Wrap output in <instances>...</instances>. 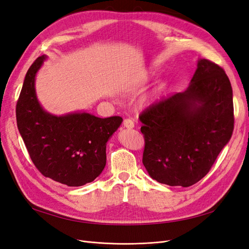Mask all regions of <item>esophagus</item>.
I'll list each match as a JSON object with an SVG mask.
<instances>
[{"label": "esophagus", "mask_w": 249, "mask_h": 249, "mask_svg": "<svg viewBox=\"0 0 249 249\" xmlns=\"http://www.w3.org/2000/svg\"><path fill=\"white\" fill-rule=\"evenodd\" d=\"M124 126L126 127V129H133L135 124H134V122L132 119H124Z\"/></svg>", "instance_id": "1"}]
</instances>
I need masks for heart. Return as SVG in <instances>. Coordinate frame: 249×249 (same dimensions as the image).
Listing matches in <instances>:
<instances>
[{"instance_id":"b5f03b06","label":"heart","mask_w":249,"mask_h":249,"mask_svg":"<svg viewBox=\"0 0 249 249\" xmlns=\"http://www.w3.org/2000/svg\"><path fill=\"white\" fill-rule=\"evenodd\" d=\"M143 104H145V105L149 104V99H148V97H145V99L143 100Z\"/></svg>"}]
</instances>
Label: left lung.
Masks as SVG:
<instances>
[{
	"instance_id": "left-lung-1",
	"label": "left lung",
	"mask_w": 249,
	"mask_h": 249,
	"mask_svg": "<svg viewBox=\"0 0 249 249\" xmlns=\"http://www.w3.org/2000/svg\"><path fill=\"white\" fill-rule=\"evenodd\" d=\"M139 119L145 139L142 163L149 177L169 186H192L231 137V82L220 66L198 59L185 91L153 104Z\"/></svg>"
}]
</instances>
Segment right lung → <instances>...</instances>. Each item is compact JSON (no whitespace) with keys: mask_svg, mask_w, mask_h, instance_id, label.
Wrapping results in <instances>:
<instances>
[{"mask_svg":"<svg viewBox=\"0 0 249 249\" xmlns=\"http://www.w3.org/2000/svg\"><path fill=\"white\" fill-rule=\"evenodd\" d=\"M47 55L30 66L17 105V123L30 158L44 177L70 187L91 183L106 166V145L123 118L85 111L54 115L37 99L35 80Z\"/></svg>","mask_w":249,"mask_h":249,"instance_id":"add662e5","label":"right lung"}]
</instances>
